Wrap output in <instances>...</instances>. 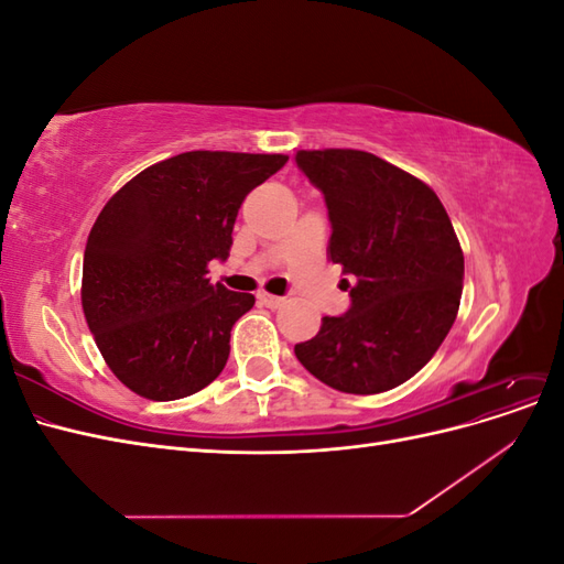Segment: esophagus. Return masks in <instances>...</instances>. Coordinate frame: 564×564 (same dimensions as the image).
I'll return each mask as SVG.
<instances>
[{"label": "esophagus", "mask_w": 564, "mask_h": 564, "mask_svg": "<svg viewBox=\"0 0 564 564\" xmlns=\"http://www.w3.org/2000/svg\"><path fill=\"white\" fill-rule=\"evenodd\" d=\"M259 301H261L263 305H268V308H280V305L284 303L282 296H272V294H265V292L259 294Z\"/></svg>", "instance_id": "obj_1"}]
</instances>
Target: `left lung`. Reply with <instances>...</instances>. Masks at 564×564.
<instances>
[{"label": "left lung", "mask_w": 564, "mask_h": 564, "mask_svg": "<svg viewBox=\"0 0 564 564\" xmlns=\"http://www.w3.org/2000/svg\"><path fill=\"white\" fill-rule=\"evenodd\" d=\"M296 166L324 195L329 256L355 278L350 308L322 317L296 344L315 379L352 395L412 379L449 334L464 289V251L423 181L362 150H299Z\"/></svg>", "instance_id": "8db88e82"}]
</instances>
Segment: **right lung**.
<instances>
[{"instance_id":"1","label":"right lung","mask_w":564,"mask_h":564,"mask_svg":"<svg viewBox=\"0 0 564 564\" xmlns=\"http://www.w3.org/2000/svg\"><path fill=\"white\" fill-rule=\"evenodd\" d=\"M286 155L193 150L148 166L98 214L84 249L82 308L115 377L135 395H193L224 371L253 296L212 284L245 197Z\"/></svg>"}]
</instances>
